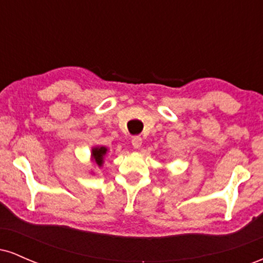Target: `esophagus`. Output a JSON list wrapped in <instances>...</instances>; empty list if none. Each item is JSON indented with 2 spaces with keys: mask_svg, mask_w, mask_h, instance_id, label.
<instances>
[{
  "mask_svg": "<svg viewBox=\"0 0 263 263\" xmlns=\"http://www.w3.org/2000/svg\"><path fill=\"white\" fill-rule=\"evenodd\" d=\"M132 146H134V148H136V149L141 148L142 138L140 137V136H135V137L132 138Z\"/></svg>",
  "mask_w": 263,
  "mask_h": 263,
  "instance_id": "34e87169",
  "label": "esophagus"
}]
</instances>
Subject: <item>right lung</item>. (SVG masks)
Segmentation results:
<instances>
[{"mask_svg":"<svg viewBox=\"0 0 263 263\" xmlns=\"http://www.w3.org/2000/svg\"><path fill=\"white\" fill-rule=\"evenodd\" d=\"M108 149L105 146H95L91 148V162L96 167H102L105 161V156L107 155Z\"/></svg>","mask_w":263,"mask_h":263,"instance_id":"right-lung-1","label":"right lung"}]
</instances>
